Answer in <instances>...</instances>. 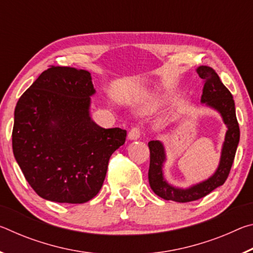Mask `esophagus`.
<instances>
[{
  "label": "esophagus",
  "mask_w": 253,
  "mask_h": 253,
  "mask_svg": "<svg viewBox=\"0 0 253 253\" xmlns=\"http://www.w3.org/2000/svg\"><path fill=\"white\" fill-rule=\"evenodd\" d=\"M139 137H140V128L138 126L132 127L129 130V132H128V138L129 139L136 140V139H138Z\"/></svg>",
  "instance_id": "esophagus-1"
}]
</instances>
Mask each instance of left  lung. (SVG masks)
<instances>
[{
	"mask_svg": "<svg viewBox=\"0 0 253 253\" xmlns=\"http://www.w3.org/2000/svg\"><path fill=\"white\" fill-rule=\"evenodd\" d=\"M200 78L204 80L203 93L201 101L221 114L223 122L228 127L225 139L222 147L221 160L216 172L207 181L196 184L188 188H177L165 181L163 176V163L165 162V151L160 140H151L148 143L151 152L148 181L154 193L160 198L175 201L178 203L191 202L204 198L216 187L223 185L232 168L235 152L240 139V128L235 115L233 97L229 89L222 84L220 77L211 67L201 66L196 69Z\"/></svg>",
	"mask_w": 253,
	"mask_h": 253,
	"instance_id": "obj_1",
	"label": "left lung"
}]
</instances>
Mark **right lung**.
Masks as SVG:
<instances>
[{
	"mask_svg": "<svg viewBox=\"0 0 253 253\" xmlns=\"http://www.w3.org/2000/svg\"><path fill=\"white\" fill-rule=\"evenodd\" d=\"M90 72L51 66L16 104L12 148L34 192L58 203L80 204L98 194L109 158L127 131L105 129L89 115Z\"/></svg>",
	"mask_w": 253,
	"mask_h": 253,
	"instance_id": "right-lung-1",
	"label": "right lung"
}]
</instances>
